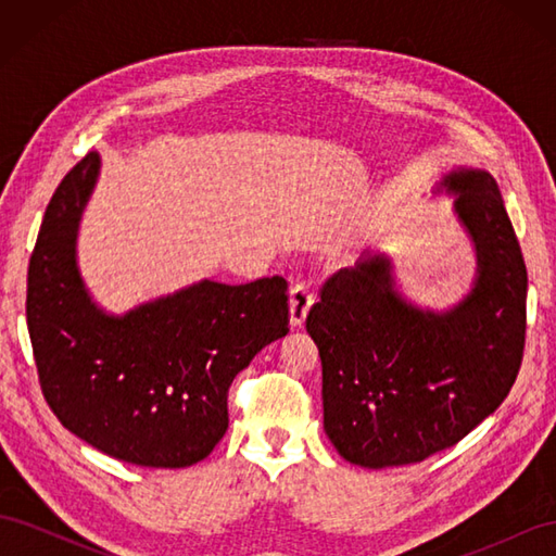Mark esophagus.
<instances>
[{"instance_id": "34e87169", "label": "esophagus", "mask_w": 556, "mask_h": 556, "mask_svg": "<svg viewBox=\"0 0 556 556\" xmlns=\"http://www.w3.org/2000/svg\"><path fill=\"white\" fill-rule=\"evenodd\" d=\"M313 306V290L311 285L299 282L290 292V325L301 327L306 323V315Z\"/></svg>"}]
</instances>
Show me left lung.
<instances>
[{"instance_id":"8db88e82","label":"left lung","mask_w":556,"mask_h":556,"mask_svg":"<svg viewBox=\"0 0 556 556\" xmlns=\"http://www.w3.org/2000/svg\"><path fill=\"white\" fill-rule=\"evenodd\" d=\"M473 248L447 308L406 296L384 250L331 276L306 317L323 359L325 433L362 468L417 464L459 443L508 396L527 331V266L496 180L459 164L431 190Z\"/></svg>"}]
</instances>
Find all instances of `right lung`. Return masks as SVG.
I'll list each match as a JSON object with an SVG mask.
<instances>
[{
	"label": "right lung",
	"instance_id": "right-lung-1",
	"mask_svg": "<svg viewBox=\"0 0 556 556\" xmlns=\"http://www.w3.org/2000/svg\"><path fill=\"white\" fill-rule=\"evenodd\" d=\"M102 174L90 153L46 208L27 271V329L60 422L109 457L185 468L223 439L227 392L290 325L288 282L201 278L125 313L99 306L78 266V231Z\"/></svg>",
	"mask_w": 556,
	"mask_h": 556
}]
</instances>
